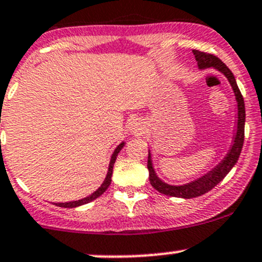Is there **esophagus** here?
I'll use <instances>...</instances> for the list:
<instances>
[{
  "label": "esophagus",
  "instance_id": "esophagus-1",
  "mask_svg": "<svg viewBox=\"0 0 262 262\" xmlns=\"http://www.w3.org/2000/svg\"><path fill=\"white\" fill-rule=\"evenodd\" d=\"M132 130L136 134H143L144 133V125L138 120H134L133 123L130 124Z\"/></svg>",
  "mask_w": 262,
  "mask_h": 262
}]
</instances>
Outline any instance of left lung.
<instances>
[{"mask_svg":"<svg viewBox=\"0 0 262 262\" xmlns=\"http://www.w3.org/2000/svg\"><path fill=\"white\" fill-rule=\"evenodd\" d=\"M195 58H196L198 66L200 68H208L214 67L222 73L226 75L228 78L229 83H231L232 89H233L234 95H236L237 100V106H238V123H237V134L234 138V143L232 146L231 150L227 155V157L219 163L214 170L210 171L209 173L204 175L203 178L198 179L196 181L190 182V184L184 185V186H171V185L165 184L156 176L155 171L152 167V161H150V155L148 153V162L147 167L149 171V182L158 192L161 194L168 195V196H175V198H185V199H191V198L200 196V195L205 194V192L210 191L214 186L219 184L227 173L232 170L234 165H236L237 160H238L239 155H241L242 146H244L245 141V119H246V112H245V101L244 96H242L241 91H239L238 86H237L236 78H234L233 73L231 72L228 67L219 59L216 55L212 54V53L207 52H200V50L194 49Z\"/></svg>","mask_w":262,"mask_h":262,"instance_id":"obj_1","label":"left lung"}]
</instances>
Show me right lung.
I'll return each instance as SVG.
<instances>
[{
  "mask_svg": "<svg viewBox=\"0 0 262 262\" xmlns=\"http://www.w3.org/2000/svg\"><path fill=\"white\" fill-rule=\"evenodd\" d=\"M124 143L119 144L118 147H116V149L114 150V153H113L112 156V161H110V165H109V171H107V175H106V179H105V181L102 182L101 186L99 187V189L96 190V191L94 192V194H91L90 196L84 198V199H81V200H77V202H70V203H55V205H58V207H62V208H76V207H80V205H83V204H87V203L92 202V200L97 199V198L100 196V195L104 194L105 191H106L107 187L110 186V184H112V175H113V167H114V163H115V160H116V156H118V153L120 152V149L123 148Z\"/></svg>",
  "mask_w": 262,
  "mask_h": 262,
  "instance_id": "add662e5",
  "label": "right lung"
}]
</instances>
